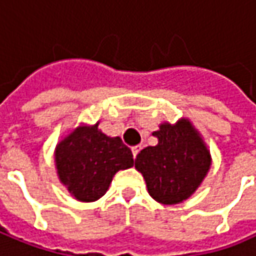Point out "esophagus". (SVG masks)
<instances>
[{
	"mask_svg": "<svg viewBox=\"0 0 256 256\" xmlns=\"http://www.w3.org/2000/svg\"><path fill=\"white\" fill-rule=\"evenodd\" d=\"M140 150H141V147H140V146H136V147H132V156H134V158L137 157V154L140 153Z\"/></svg>",
	"mask_w": 256,
	"mask_h": 256,
	"instance_id": "esophagus-1",
	"label": "esophagus"
}]
</instances>
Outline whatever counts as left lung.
I'll return each instance as SVG.
<instances>
[{"label": "left lung", "instance_id": "8db88e82", "mask_svg": "<svg viewBox=\"0 0 256 256\" xmlns=\"http://www.w3.org/2000/svg\"><path fill=\"white\" fill-rule=\"evenodd\" d=\"M153 136L158 142L138 153L136 169L154 201L164 206L180 204L206 179L211 168L210 150L188 118L163 122Z\"/></svg>", "mask_w": 256, "mask_h": 256}]
</instances>
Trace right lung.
<instances>
[{"label": "right lung", "instance_id": "right-lung-1", "mask_svg": "<svg viewBox=\"0 0 256 256\" xmlns=\"http://www.w3.org/2000/svg\"><path fill=\"white\" fill-rule=\"evenodd\" d=\"M55 169L60 182L82 202L102 198L116 172L134 166L131 150L119 137H108L99 122L80 124L56 142Z\"/></svg>", "mask_w": 256, "mask_h": 256}]
</instances>
